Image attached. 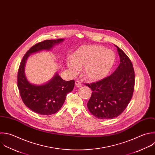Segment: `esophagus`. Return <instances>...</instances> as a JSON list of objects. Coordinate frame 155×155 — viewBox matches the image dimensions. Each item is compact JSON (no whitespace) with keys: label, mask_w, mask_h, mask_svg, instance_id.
I'll return each mask as SVG.
<instances>
[{"label":"esophagus","mask_w":155,"mask_h":155,"mask_svg":"<svg viewBox=\"0 0 155 155\" xmlns=\"http://www.w3.org/2000/svg\"><path fill=\"white\" fill-rule=\"evenodd\" d=\"M75 86H76V87H82V84H81V83L80 81H76L75 82Z\"/></svg>","instance_id":"1"}]
</instances>
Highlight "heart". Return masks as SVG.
Returning <instances> with one entry per match:
<instances>
[{
    "label": "heart",
    "mask_w": 155,
    "mask_h": 155,
    "mask_svg": "<svg viewBox=\"0 0 155 155\" xmlns=\"http://www.w3.org/2000/svg\"><path fill=\"white\" fill-rule=\"evenodd\" d=\"M116 61L114 53L99 45H86L78 49L67 64L76 74L84 67V76L90 81H97L107 76Z\"/></svg>",
    "instance_id": "obj_1"
}]
</instances>
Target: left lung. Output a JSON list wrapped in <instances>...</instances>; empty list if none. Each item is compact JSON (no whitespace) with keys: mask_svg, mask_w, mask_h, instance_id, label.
I'll use <instances>...</instances> for the list:
<instances>
[{"mask_svg":"<svg viewBox=\"0 0 155 155\" xmlns=\"http://www.w3.org/2000/svg\"><path fill=\"white\" fill-rule=\"evenodd\" d=\"M120 64L112 74L86 85L91 96L87 103L90 113L101 119H113L120 115L131 99L134 87V71L126 54L115 45Z\"/></svg>","mask_w":155,"mask_h":155,"instance_id":"1","label":"left lung"}]
</instances>
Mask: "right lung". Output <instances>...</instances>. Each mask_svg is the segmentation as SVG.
I'll return each mask as SVG.
<instances>
[{
    "label": "right lung",
    "instance_id": "1",
    "mask_svg": "<svg viewBox=\"0 0 155 155\" xmlns=\"http://www.w3.org/2000/svg\"><path fill=\"white\" fill-rule=\"evenodd\" d=\"M64 40H46L35 45L24 55L19 66L18 87L21 97L28 108L39 114L51 115L59 110L65 101L67 94L73 90L74 81H64L57 73L44 84H32L25 74V64L30 54L43 50L49 51Z\"/></svg>",
    "mask_w": 155,
    "mask_h": 155
}]
</instances>
